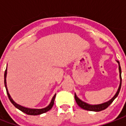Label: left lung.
<instances>
[{
    "mask_svg": "<svg viewBox=\"0 0 126 126\" xmlns=\"http://www.w3.org/2000/svg\"><path fill=\"white\" fill-rule=\"evenodd\" d=\"M117 61V63H118V66H119L120 83V85H119V87H118V91L116 92V94L114 95V96L111 99H110L109 101H106V102H104V103H101V104H97V105H92V104L87 103L86 102H84V101H83L82 100H81V99L77 96L76 94H75V101L77 102V105L79 106L80 108H82V109H83V110H85L92 111H102L103 110H106V108H108V106H110L111 103H112L113 101L118 97V94L120 93V89H121V86H122V70H121V67H120V62H119L118 61Z\"/></svg>",
    "mask_w": 126,
    "mask_h": 126,
    "instance_id": "obj_1",
    "label": "left lung"
}]
</instances>
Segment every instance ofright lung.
<instances>
[{"instance_id": "add662e5", "label": "right lung", "mask_w": 126, "mask_h": 126, "mask_svg": "<svg viewBox=\"0 0 126 126\" xmlns=\"http://www.w3.org/2000/svg\"><path fill=\"white\" fill-rule=\"evenodd\" d=\"M6 75H7V67H6V70H5V72H4V85H5V88H6V93H7V95H8V97L10 101H11V103L13 104L15 108H16L17 109H18L19 110H20L21 111H23V113H25L26 114H28V115H40V114H42V113H44L48 111L49 110H50L53 106L54 104V101H55V98L56 94L54 95V96L53 97V98L51 99V102L49 103L48 106H47L46 108H42V109H33V108H25L24 106H22L16 103L15 101H14L13 99H12L11 96L10 95V94L8 93V89H7V86H6Z\"/></svg>"}]
</instances>
